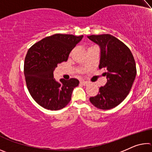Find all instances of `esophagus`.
<instances>
[{
    "instance_id": "obj_1",
    "label": "esophagus",
    "mask_w": 152,
    "mask_h": 152,
    "mask_svg": "<svg viewBox=\"0 0 152 152\" xmlns=\"http://www.w3.org/2000/svg\"><path fill=\"white\" fill-rule=\"evenodd\" d=\"M80 84H82V85H83V86H86L88 84V82H86V81H81Z\"/></svg>"
}]
</instances>
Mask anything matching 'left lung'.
Here are the masks:
<instances>
[{
  "label": "left lung",
  "mask_w": 152,
  "mask_h": 152,
  "mask_svg": "<svg viewBox=\"0 0 152 152\" xmlns=\"http://www.w3.org/2000/svg\"><path fill=\"white\" fill-rule=\"evenodd\" d=\"M88 38L99 45V68L106 69L104 74L107 79L90 101L98 109H113L124 101L132 89L137 74L134 58L127 46L111 35H92Z\"/></svg>",
  "instance_id": "8db88e82"
}]
</instances>
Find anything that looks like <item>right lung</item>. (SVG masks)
<instances>
[{
    "label": "right lung",
    "mask_w": 152,
    "mask_h": 152,
    "mask_svg": "<svg viewBox=\"0 0 152 152\" xmlns=\"http://www.w3.org/2000/svg\"><path fill=\"white\" fill-rule=\"evenodd\" d=\"M83 35L54 34L35 43L28 50L24 62L25 81L31 96L44 109L57 110L71 100L79 80L53 78L58 64L68 60L69 54Z\"/></svg>",
    "instance_id": "right-lung-1"
}]
</instances>
